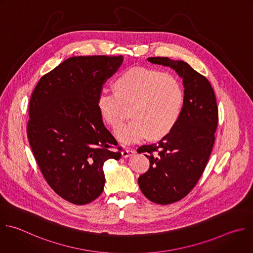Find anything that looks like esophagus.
Listing matches in <instances>:
<instances>
[{
  "label": "esophagus",
  "mask_w": 253,
  "mask_h": 253,
  "mask_svg": "<svg viewBox=\"0 0 253 253\" xmlns=\"http://www.w3.org/2000/svg\"><path fill=\"white\" fill-rule=\"evenodd\" d=\"M134 154H135V151H134V150L125 149V150L122 151V156H123L124 158H128V157H130V156H132V155H134Z\"/></svg>",
  "instance_id": "1"
}]
</instances>
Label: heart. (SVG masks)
Segmentation results:
<instances>
[{
  "label": "heart",
  "mask_w": 253,
  "mask_h": 253,
  "mask_svg": "<svg viewBox=\"0 0 253 253\" xmlns=\"http://www.w3.org/2000/svg\"><path fill=\"white\" fill-rule=\"evenodd\" d=\"M116 92L102 90L97 107L102 119L117 127L125 118L127 108L134 107V121L121 125L115 135L123 145L137 143L149 136L158 139L176 125L184 105L180 80L170 74L146 67H132L114 81Z\"/></svg>",
  "instance_id": "obj_1"
}]
</instances>
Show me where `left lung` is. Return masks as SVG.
Returning a JSON list of instances; mask_svg holds the SVG:
<instances>
[{
    "mask_svg": "<svg viewBox=\"0 0 253 253\" xmlns=\"http://www.w3.org/2000/svg\"><path fill=\"white\" fill-rule=\"evenodd\" d=\"M147 60L173 68L185 88L182 113L173 129L158 143L138 149L150 161L149 170L138 179L140 190L151 202L169 205L185 198L203 175L214 144L218 110L210 81L187 62Z\"/></svg>",
    "mask_w": 253,
    "mask_h": 253,
    "instance_id": "left-lung-1",
    "label": "left lung"
}]
</instances>
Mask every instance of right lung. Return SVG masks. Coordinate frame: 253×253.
Segmentation results:
<instances>
[{
    "label": "right lung",
    "instance_id": "obj_1",
    "mask_svg": "<svg viewBox=\"0 0 253 253\" xmlns=\"http://www.w3.org/2000/svg\"><path fill=\"white\" fill-rule=\"evenodd\" d=\"M123 56H72L43 75L32 94L27 134L50 188L74 205L97 199L103 165L119 160L117 141L104 126L97 97Z\"/></svg>",
    "mask_w": 253,
    "mask_h": 253
}]
</instances>
